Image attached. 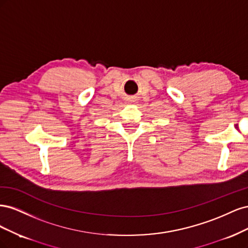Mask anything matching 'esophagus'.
I'll list each match as a JSON object with an SVG mask.
<instances>
[{
  "label": "esophagus",
  "instance_id": "34e87169",
  "mask_svg": "<svg viewBox=\"0 0 248 248\" xmlns=\"http://www.w3.org/2000/svg\"><path fill=\"white\" fill-rule=\"evenodd\" d=\"M132 101H133V100H132V99H130V100H129V102H132Z\"/></svg>",
  "mask_w": 248,
  "mask_h": 248
}]
</instances>
